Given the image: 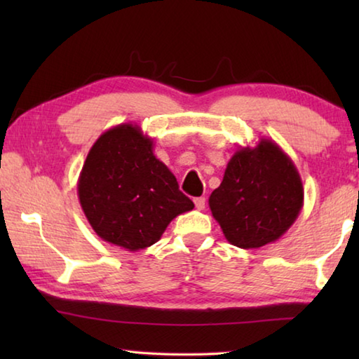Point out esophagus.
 Wrapping results in <instances>:
<instances>
[{"label":"esophagus","mask_w":359,"mask_h":359,"mask_svg":"<svg viewBox=\"0 0 359 359\" xmlns=\"http://www.w3.org/2000/svg\"><path fill=\"white\" fill-rule=\"evenodd\" d=\"M194 205H196L198 210H203L205 208V198H196V199H194Z\"/></svg>","instance_id":"obj_1"}]
</instances>
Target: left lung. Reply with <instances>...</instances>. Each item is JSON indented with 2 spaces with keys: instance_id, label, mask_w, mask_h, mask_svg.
Masks as SVG:
<instances>
[{
  "instance_id": "obj_1",
  "label": "left lung",
  "mask_w": 359,
  "mask_h": 359,
  "mask_svg": "<svg viewBox=\"0 0 359 359\" xmlns=\"http://www.w3.org/2000/svg\"><path fill=\"white\" fill-rule=\"evenodd\" d=\"M304 187L294 163L271 139L241 147L231 156L209 208L224 238L239 248L280 239L299 217Z\"/></svg>"
}]
</instances>
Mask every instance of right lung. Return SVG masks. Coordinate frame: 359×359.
<instances>
[{
	"instance_id": "obj_1",
	"label": "right lung",
	"mask_w": 359,
	"mask_h": 359,
	"mask_svg": "<svg viewBox=\"0 0 359 359\" xmlns=\"http://www.w3.org/2000/svg\"><path fill=\"white\" fill-rule=\"evenodd\" d=\"M79 203L96 234L137 252L154 245L175 217L194 204L154 154L137 125L121 123L96 139L77 180Z\"/></svg>"
}]
</instances>
